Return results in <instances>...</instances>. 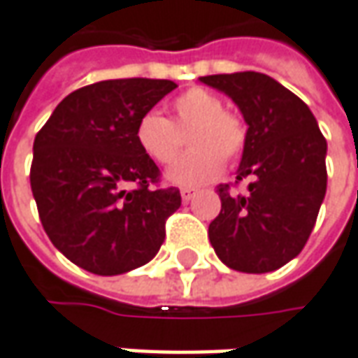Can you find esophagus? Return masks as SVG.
<instances>
[{"label":"esophagus","instance_id":"1","mask_svg":"<svg viewBox=\"0 0 358 358\" xmlns=\"http://www.w3.org/2000/svg\"><path fill=\"white\" fill-rule=\"evenodd\" d=\"M180 196H182L184 202H190L192 198L196 196V190H192V188H182V190H180Z\"/></svg>","mask_w":358,"mask_h":358}]
</instances>
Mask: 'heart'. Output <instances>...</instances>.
Masks as SVG:
<instances>
[{
    "mask_svg": "<svg viewBox=\"0 0 358 358\" xmlns=\"http://www.w3.org/2000/svg\"><path fill=\"white\" fill-rule=\"evenodd\" d=\"M170 120L158 113L138 118L134 138L144 156L168 166L182 150V132L190 129L186 142L190 152L170 168L168 178L180 186H200L224 170L226 160H238L248 146V124L243 118L224 108L222 96L192 87L170 103Z\"/></svg>",
    "mask_w": 358,
    "mask_h": 358,
    "instance_id": "b5f03b06",
    "label": "heart"
}]
</instances>
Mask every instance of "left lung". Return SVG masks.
I'll return each instance as SVG.
<instances>
[{
    "label": "left lung",
    "instance_id": "8db88e82",
    "mask_svg": "<svg viewBox=\"0 0 358 358\" xmlns=\"http://www.w3.org/2000/svg\"><path fill=\"white\" fill-rule=\"evenodd\" d=\"M240 106L248 122V146L236 186L250 178L245 194L220 184L222 210L208 238L224 264L243 273H267L299 255L313 231L327 190V141L313 113L297 94L264 73L208 75Z\"/></svg>",
    "mask_w": 358,
    "mask_h": 358
}]
</instances>
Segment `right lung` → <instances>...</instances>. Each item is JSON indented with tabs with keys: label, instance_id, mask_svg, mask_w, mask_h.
Instances as JSON below:
<instances>
[{
	"label": "right lung",
	"instance_id": "add662e5",
	"mask_svg": "<svg viewBox=\"0 0 358 358\" xmlns=\"http://www.w3.org/2000/svg\"><path fill=\"white\" fill-rule=\"evenodd\" d=\"M166 79H113L65 96L33 142L29 180L45 234L96 275L148 264L166 238L180 190L160 186L134 129L174 91Z\"/></svg>",
	"mask_w": 358,
	"mask_h": 358
}]
</instances>
